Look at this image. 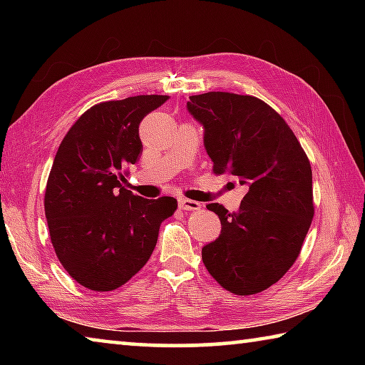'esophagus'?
Returning <instances> with one entry per match:
<instances>
[{
	"label": "esophagus",
	"mask_w": 365,
	"mask_h": 365,
	"mask_svg": "<svg viewBox=\"0 0 365 365\" xmlns=\"http://www.w3.org/2000/svg\"><path fill=\"white\" fill-rule=\"evenodd\" d=\"M178 207L185 209V211H196L201 207V202L188 200V197H178Z\"/></svg>",
	"instance_id": "obj_1"
}]
</instances>
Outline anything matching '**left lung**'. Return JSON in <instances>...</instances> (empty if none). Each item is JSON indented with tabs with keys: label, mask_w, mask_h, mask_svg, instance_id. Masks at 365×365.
I'll list each match as a JSON object with an SVG mask.
<instances>
[{
	"label": "left lung",
	"mask_w": 365,
	"mask_h": 365,
	"mask_svg": "<svg viewBox=\"0 0 365 365\" xmlns=\"http://www.w3.org/2000/svg\"><path fill=\"white\" fill-rule=\"evenodd\" d=\"M187 109L205 128L215 174L246 190L238 211L206 206L222 230L202 248V262L228 292H262L292 267L311 227V164L288 123L255 96L209 91L190 96Z\"/></svg>",
	"instance_id": "left-lung-1"
}]
</instances>
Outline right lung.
<instances>
[{
	"label": "right lung",
	"mask_w": 365,
	"mask_h": 365,
	"mask_svg": "<svg viewBox=\"0 0 365 365\" xmlns=\"http://www.w3.org/2000/svg\"><path fill=\"white\" fill-rule=\"evenodd\" d=\"M169 96L140 95L90 108L66 133L49 172L45 214L63 267L93 292H113L148 262L177 200L123 188L143 151L138 127Z\"/></svg>",
	"instance_id": "1"
}]
</instances>
